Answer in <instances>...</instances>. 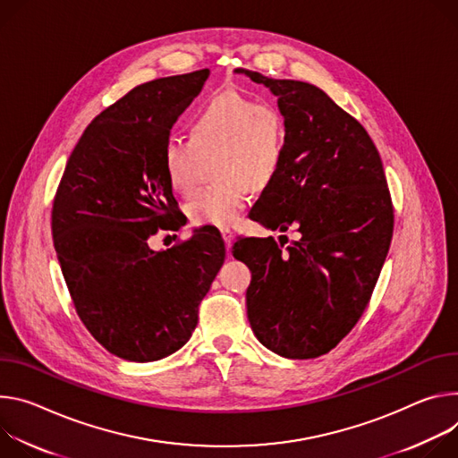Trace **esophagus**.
<instances>
[{"mask_svg":"<svg viewBox=\"0 0 458 458\" xmlns=\"http://www.w3.org/2000/svg\"><path fill=\"white\" fill-rule=\"evenodd\" d=\"M222 236H224V242H225V249L227 252H231V247H233V240H234V233L231 229H222Z\"/></svg>","mask_w":458,"mask_h":458,"instance_id":"esophagus-1","label":"esophagus"}]
</instances>
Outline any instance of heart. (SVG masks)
Wrapping results in <instances>:
<instances>
[{
    "instance_id": "obj_1",
    "label": "heart",
    "mask_w": 458,
    "mask_h": 458,
    "mask_svg": "<svg viewBox=\"0 0 458 458\" xmlns=\"http://www.w3.org/2000/svg\"><path fill=\"white\" fill-rule=\"evenodd\" d=\"M284 157L285 123L280 111L225 90L196 111L189 138H167L164 169L173 191L189 196L203 162L213 158V173L220 180L187 203V215L196 225L229 227L242 216L250 189H264L276 178Z\"/></svg>"
}]
</instances>
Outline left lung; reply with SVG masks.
<instances>
[{"mask_svg": "<svg viewBox=\"0 0 458 458\" xmlns=\"http://www.w3.org/2000/svg\"><path fill=\"white\" fill-rule=\"evenodd\" d=\"M266 85L285 123V157L252 220L296 227L287 249L242 238L234 259L250 269L245 293L252 333L285 359L329 352L366 311L393 236V203L366 129L318 87L236 69Z\"/></svg>", "mask_w": 458, "mask_h": 458, "instance_id": "8db88e82", "label": "left lung"}]
</instances>
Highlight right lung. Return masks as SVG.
Here are the masks:
<instances>
[{"instance_id": "right-lung-1", "label": "right lung", "mask_w": 458, "mask_h": 458, "mask_svg": "<svg viewBox=\"0 0 458 458\" xmlns=\"http://www.w3.org/2000/svg\"><path fill=\"white\" fill-rule=\"evenodd\" d=\"M208 78L201 69L152 80L99 113L55 196V249L76 313L123 360L155 362L178 351L225 259L211 225L167 250L148 247L158 229L180 227L164 145Z\"/></svg>"}]
</instances>
